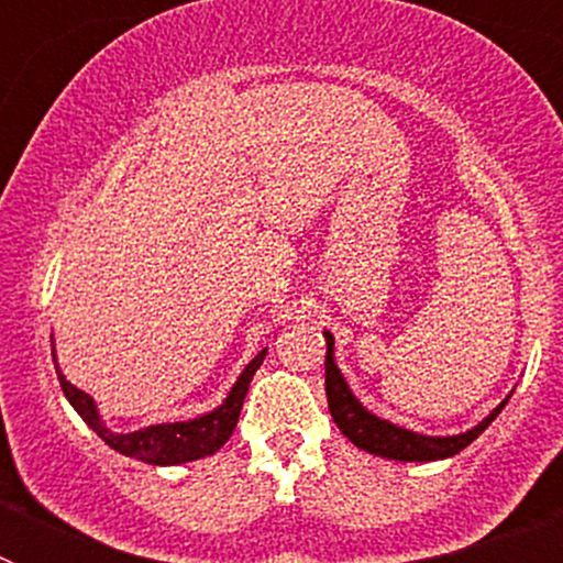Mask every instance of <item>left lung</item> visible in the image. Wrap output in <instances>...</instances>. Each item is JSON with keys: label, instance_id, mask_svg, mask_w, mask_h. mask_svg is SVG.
Returning a JSON list of instances; mask_svg holds the SVG:
<instances>
[{"label": "left lung", "instance_id": "1", "mask_svg": "<svg viewBox=\"0 0 563 563\" xmlns=\"http://www.w3.org/2000/svg\"><path fill=\"white\" fill-rule=\"evenodd\" d=\"M327 402H330L332 420L341 429L343 437H350L355 442L357 449L369 451V454L386 456V460H400V462H434V460H445V456L460 454L462 449H467L482 431L496 420L501 409H505V402L501 400L485 420L476 426V429L465 431V434L456 437H426V434H415V431L397 429L391 422L380 420V417L369 415V411L363 409L357 397L352 395L346 380L341 377L335 366V357H332V335L327 332Z\"/></svg>", "mask_w": 563, "mask_h": 563}]
</instances>
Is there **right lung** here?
<instances>
[{
    "label": "right lung",
    "mask_w": 563,
    "mask_h": 563,
    "mask_svg": "<svg viewBox=\"0 0 563 563\" xmlns=\"http://www.w3.org/2000/svg\"><path fill=\"white\" fill-rule=\"evenodd\" d=\"M265 352L262 350L251 363L245 366L242 377L236 380V386L231 389L228 400L222 402L220 409L211 411L206 417H197V420L188 422H161V426H148V429L132 431V434H114L101 422L96 411V402L87 391L76 389L67 377L58 372V383H62L64 395L73 402V409L81 415V420L87 422L89 429L96 431L109 449H114L118 454H126L132 460H143L148 465H180V462L202 460V456H211L222 449L228 442V437L233 434L239 422V411H242V402H245L247 386H251L253 375L265 361Z\"/></svg>",
    "instance_id": "add662e5"
}]
</instances>
